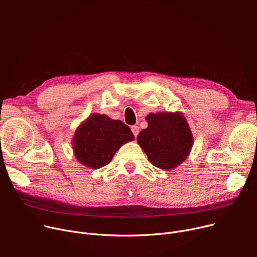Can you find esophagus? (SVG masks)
I'll return each mask as SVG.
<instances>
[{
	"label": "esophagus",
	"instance_id": "1",
	"mask_svg": "<svg viewBox=\"0 0 257 257\" xmlns=\"http://www.w3.org/2000/svg\"><path fill=\"white\" fill-rule=\"evenodd\" d=\"M131 130H132V132H133V136H134V138H138V136H139V132H140V128H139V126H132V127H131Z\"/></svg>",
	"mask_w": 257,
	"mask_h": 257
}]
</instances>
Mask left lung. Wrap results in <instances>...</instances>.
Masks as SVG:
<instances>
[{
    "instance_id": "1",
    "label": "left lung",
    "mask_w": 257,
    "mask_h": 257,
    "mask_svg": "<svg viewBox=\"0 0 257 257\" xmlns=\"http://www.w3.org/2000/svg\"><path fill=\"white\" fill-rule=\"evenodd\" d=\"M148 127L139 134L138 143L150 163L164 170L179 166L188 156L193 136L186 119L179 112L150 113Z\"/></svg>"
}]
</instances>
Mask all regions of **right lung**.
Listing matches in <instances>:
<instances>
[{"instance_id": "1", "label": "right lung", "mask_w": 257, "mask_h": 257, "mask_svg": "<svg viewBox=\"0 0 257 257\" xmlns=\"http://www.w3.org/2000/svg\"><path fill=\"white\" fill-rule=\"evenodd\" d=\"M133 139L130 128L121 120L93 113L76 130L73 148L79 163L99 169L109 164L119 147Z\"/></svg>"}]
</instances>
